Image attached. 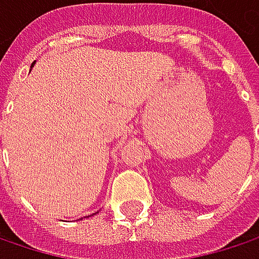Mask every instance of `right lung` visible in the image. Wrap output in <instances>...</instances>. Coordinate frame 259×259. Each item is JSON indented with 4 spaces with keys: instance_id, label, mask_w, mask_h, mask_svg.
I'll return each mask as SVG.
<instances>
[{
    "instance_id": "add662e5",
    "label": "right lung",
    "mask_w": 259,
    "mask_h": 259,
    "mask_svg": "<svg viewBox=\"0 0 259 259\" xmlns=\"http://www.w3.org/2000/svg\"><path fill=\"white\" fill-rule=\"evenodd\" d=\"M32 66H34V63H32V64H31V67H32Z\"/></svg>"
}]
</instances>
